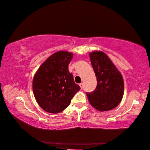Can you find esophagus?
Instances as JSON below:
<instances>
[{"instance_id": "34e87169", "label": "esophagus", "mask_w": 150, "mask_h": 150, "mask_svg": "<svg viewBox=\"0 0 150 150\" xmlns=\"http://www.w3.org/2000/svg\"><path fill=\"white\" fill-rule=\"evenodd\" d=\"M79 86H80L81 89H82V88H83V84H82V83H80V84H79Z\"/></svg>"}]
</instances>
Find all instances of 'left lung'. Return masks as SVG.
<instances>
[{"label": "left lung", "mask_w": 150, "mask_h": 150, "mask_svg": "<svg viewBox=\"0 0 150 150\" xmlns=\"http://www.w3.org/2000/svg\"><path fill=\"white\" fill-rule=\"evenodd\" d=\"M97 86L92 92L86 93L90 104L98 111L104 112L117 106L123 98V77L110 58L102 51L90 53Z\"/></svg>", "instance_id": "obj_1"}]
</instances>
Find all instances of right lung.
<instances>
[{"label":"right lung","instance_id":"right-lung-1","mask_svg":"<svg viewBox=\"0 0 150 150\" xmlns=\"http://www.w3.org/2000/svg\"><path fill=\"white\" fill-rule=\"evenodd\" d=\"M72 57L73 54L68 51L54 53L42 64L34 75V96L45 111L51 114L62 112L80 90L68 70Z\"/></svg>","mask_w":150,"mask_h":150}]
</instances>
